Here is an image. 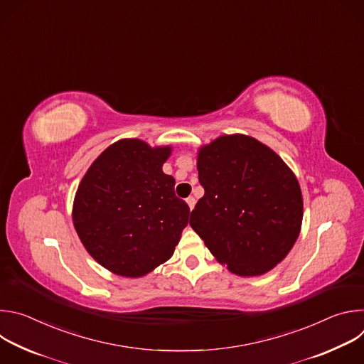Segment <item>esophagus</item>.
Returning a JSON list of instances; mask_svg holds the SVG:
<instances>
[{
	"label": "esophagus",
	"instance_id": "34e87169",
	"mask_svg": "<svg viewBox=\"0 0 364 364\" xmlns=\"http://www.w3.org/2000/svg\"><path fill=\"white\" fill-rule=\"evenodd\" d=\"M186 203L188 204L190 210H193V207H194V204H196V200H194V197H188V198H186Z\"/></svg>",
	"mask_w": 364,
	"mask_h": 364
}]
</instances>
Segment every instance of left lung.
I'll return each mask as SVG.
<instances>
[{"label": "left lung", "mask_w": 364, "mask_h": 364, "mask_svg": "<svg viewBox=\"0 0 364 364\" xmlns=\"http://www.w3.org/2000/svg\"><path fill=\"white\" fill-rule=\"evenodd\" d=\"M204 196L190 226L239 277L264 275L281 264L302 223V194L292 170L249 135H222L197 152Z\"/></svg>", "instance_id": "1"}]
</instances>
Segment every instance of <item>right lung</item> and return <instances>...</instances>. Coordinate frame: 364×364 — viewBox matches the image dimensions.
I'll return each instance as SVG.
<instances>
[{
	"instance_id": "1",
	"label": "right lung",
	"mask_w": 364,
	"mask_h": 364,
	"mask_svg": "<svg viewBox=\"0 0 364 364\" xmlns=\"http://www.w3.org/2000/svg\"><path fill=\"white\" fill-rule=\"evenodd\" d=\"M170 145L114 142L92 163L75 194L72 219L85 249L115 275L141 278L173 256L190 209L163 171Z\"/></svg>"
}]
</instances>
